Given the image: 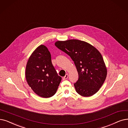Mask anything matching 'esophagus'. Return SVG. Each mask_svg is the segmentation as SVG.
I'll list each match as a JSON object with an SVG mask.
<instances>
[{"mask_svg": "<svg viewBox=\"0 0 128 128\" xmlns=\"http://www.w3.org/2000/svg\"><path fill=\"white\" fill-rule=\"evenodd\" d=\"M68 78V74H66L64 76L62 79H63L64 80H66V79H67Z\"/></svg>", "mask_w": 128, "mask_h": 128, "instance_id": "1", "label": "esophagus"}]
</instances>
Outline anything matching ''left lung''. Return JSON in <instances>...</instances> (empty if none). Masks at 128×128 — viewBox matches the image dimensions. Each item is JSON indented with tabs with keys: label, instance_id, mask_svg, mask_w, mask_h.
<instances>
[{
	"label": "left lung",
	"instance_id": "8db88e82",
	"mask_svg": "<svg viewBox=\"0 0 128 128\" xmlns=\"http://www.w3.org/2000/svg\"><path fill=\"white\" fill-rule=\"evenodd\" d=\"M54 44L74 61L79 74L78 81L74 84L76 92L85 97L96 94L107 75L100 52L91 44L76 39L57 41Z\"/></svg>",
	"mask_w": 128,
	"mask_h": 128
}]
</instances>
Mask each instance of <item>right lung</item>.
I'll use <instances>...</instances> for the list:
<instances>
[{
  "instance_id": "1",
  "label": "right lung",
  "mask_w": 128,
  "mask_h": 128,
  "mask_svg": "<svg viewBox=\"0 0 128 128\" xmlns=\"http://www.w3.org/2000/svg\"><path fill=\"white\" fill-rule=\"evenodd\" d=\"M25 76L34 92L44 98H50L56 93L61 80L52 64L50 52L43 44L40 45L30 55Z\"/></svg>"
}]
</instances>
